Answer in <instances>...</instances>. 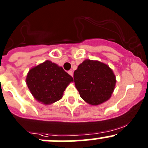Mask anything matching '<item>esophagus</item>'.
I'll list each match as a JSON object with an SVG mask.
<instances>
[{"instance_id":"34e87169","label":"esophagus","mask_w":148,"mask_h":148,"mask_svg":"<svg viewBox=\"0 0 148 148\" xmlns=\"http://www.w3.org/2000/svg\"><path fill=\"white\" fill-rule=\"evenodd\" d=\"M68 73L70 74V75L71 76V77H73V71H72V70H69V71H68Z\"/></svg>"}]
</instances>
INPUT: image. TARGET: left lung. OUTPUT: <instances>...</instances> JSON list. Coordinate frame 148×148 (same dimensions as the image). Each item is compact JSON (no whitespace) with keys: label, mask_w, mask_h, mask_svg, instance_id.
<instances>
[{"label":"left lung","mask_w":148,"mask_h":148,"mask_svg":"<svg viewBox=\"0 0 148 148\" xmlns=\"http://www.w3.org/2000/svg\"><path fill=\"white\" fill-rule=\"evenodd\" d=\"M75 87L86 103L97 106L107 101L115 88L116 77L108 65L87 59L74 72Z\"/></svg>","instance_id":"8db88e82"}]
</instances>
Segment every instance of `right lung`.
<instances>
[{"mask_svg": "<svg viewBox=\"0 0 148 148\" xmlns=\"http://www.w3.org/2000/svg\"><path fill=\"white\" fill-rule=\"evenodd\" d=\"M73 78L62 67L51 61L33 67L26 78L27 87L38 102L52 104L61 100L63 94Z\"/></svg>", "mask_w": 148, "mask_h": 148, "instance_id": "obj_1", "label": "right lung"}]
</instances>
